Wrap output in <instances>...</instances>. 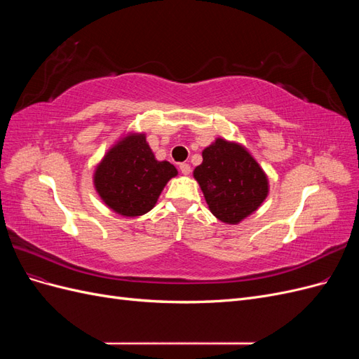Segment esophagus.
Masks as SVG:
<instances>
[{
	"mask_svg": "<svg viewBox=\"0 0 359 359\" xmlns=\"http://www.w3.org/2000/svg\"><path fill=\"white\" fill-rule=\"evenodd\" d=\"M180 170H181L182 175H190L191 168H190V165H187V163H181V165H180Z\"/></svg>",
	"mask_w": 359,
	"mask_h": 359,
	"instance_id": "obj_1",
	"label": "esophagus"
}]
</instances>
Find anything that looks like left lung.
<instances>
[{
    "instance_id": "1",
    "label": "left lung",
    "mask_w": 359,
    "mask_h": 359,
    "mask_svg": "<svg viewBox=\"0 0 359 359\" xmlns=\"http://www.w3.org/2000/svg\"><path fill=\"white\" fill-rule=\"evenodd\" d=\"M202 158L193 177L210 211L220 222L241 223L266 199V173L241 144L217 137L202 151Z\"/></svg>"
}]
</instances>
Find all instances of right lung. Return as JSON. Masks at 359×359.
Segmentation results:
<instances>
[{
    "instance_id": "add662e5",
    "label": "right lung",
    "mask_w": 359,
    "mask_h": 359,
    "mask_svg": "<svg viewBox=\"0 0 359 359\" xmlns=\"http://www.w3.org/2000/svg\"><path fill=\"white\" fill-rule=\"evenodd\" d=\"M178 175L169 161H158L145 133H127L95 166L93 182L106 206L123 217H139L156 206L168 181Z\"/></svg>"
}]
</instances>
